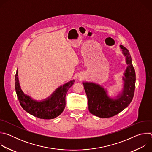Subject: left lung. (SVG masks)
Returning a JSON list of instances; mask_svg holds the SVG:
<instances>
[{
    "mask_svg": "<svg viewBox=\"0 0 152 152\" xmlns=\"http://www.w3.org/2000/svg\"><path fill=\"white\" fill-rule=\"evenodd\" d=\"M127 65L122 76V89L114 97H110L107 90L93 82H83L88 98V110L92 114L100 118L113 117L127 107L132 100L135 88L136 75L129 50L120 45Z\"/></svg>",
    "mask_w": 152,
    "mask_h": 152,
    "instance_id": "obj_1",
    "label": "left lung"
}]
</instances>
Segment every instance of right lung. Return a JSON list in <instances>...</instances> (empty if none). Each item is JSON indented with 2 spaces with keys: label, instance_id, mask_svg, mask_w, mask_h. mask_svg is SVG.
Here are the masks:
<instances>
[{
  "label": "right lung",
  "instance_id": "obj_1",
  "mask_svg": "<svg viewBox=\"0 0 152 152\" xmlns=\"http://www.w3.org/2000/svg\"><path fill=\"white\" fill-rule=\"evenodd\" d=\"M75 80L69 82L59 86L48 97L37 100L25 94L21 88L18 69L15 76V89L20 105L27 113L37 118L45 120L53 119L58 117L66 107V96L69 89Z\"/></svg>",
  "mask_w": 152,
  "mask_h": 152
}]
</instances>
